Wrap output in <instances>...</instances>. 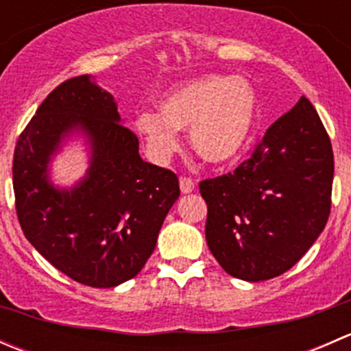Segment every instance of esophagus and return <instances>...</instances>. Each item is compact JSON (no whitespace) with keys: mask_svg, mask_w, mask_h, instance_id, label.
<instances>
[{"mask_svg":"<svg viewBox=\"0 0 351 351\" xmlns=\"http://www.w3.org/2000/svg\"><path fill=\"white\" fill-rule=\"evenodd\" d=\"M193 189H195L193 180L186 178V176H182V178H180V190H182V193H192Z\"/></svg>","mask_w":351,"mask_h":351,"instance_id":"obj_1","label":"esophagus"}]
</instances>
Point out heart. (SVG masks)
<instances>
[{
    "mask_svg": "<svg viewBox=\"0 0 351 351\" xmlns=\"http://www.w3.org/2000/svg\"><path fill=\"white\" fill-rule=\"evenodd\" d=\"M258 97L243 77L204 74L169 91L159 112L137 115L136 127L156 161H166L180 146L178 129H189V144L214 166L234 161L250 141Z\"/></svg>",
    "mask_w": 351,
    "mask_h": 351,
    "instance_id": "heart-1",
    "label": "heart"
}]
</instances>
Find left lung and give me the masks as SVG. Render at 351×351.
Here are the masks:
<instances>
[{
    "label": "left lung",
    "instance_id": "obj_1",
    "mask_svg": "<svg viewBox=\"0 0 351 351\" xmlns=\"http://www.w3.org/2000/svg\"><path fill=\"white\" fill-rule=\"evenodd\" d=\"M332 173L331 141L302 97L234 171L200 182L205 239L219 265L246 282L290 270L326 226Z\"/></svg>",
    "mask_w": 351,
    "mask_h": 351
}]
</instances>
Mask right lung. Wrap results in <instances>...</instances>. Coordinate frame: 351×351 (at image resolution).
I'll list each match as a JSON object with an SVG mask.
<instances>
[{"label":"right lung","instance_id":"obj_1","mask_svg":"<svg viewBox=\"0 0 351 351\" xmlns=\"http://www.w3.org/2000/svg\"><path fill=\"white\" fill-rule=\"evenodd\" d=\"M74 133L90 146L87 175L71 189L50 182L51 158ZM16 215L25 238L58 270L110 289L136 277L180 197L173 171L139 156V139L90 74L51 91L13 156Z\"/></svg>","mask_w":351,"mask_h":351}]
</instances>
